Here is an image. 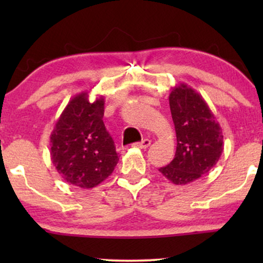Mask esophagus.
<instances>
[{
  "mask_svg": "<svg viewBox=\"0 0 263 263\" xmlns=\"http://www.w3.org/2000/svg\"><path fill=\"white\" fill-rule=\"evenodd\" d=\"M149 145H151V140H148V139H145V140H142L141 142L134 143V146H135V147H139V148H142V149H145V148H148Z\"/></svg>",
  "mask_w": 263,
  "mask_h": 263,
  "instance_id": "obj_1",
  "label": "esophagus"
}]
</instances>
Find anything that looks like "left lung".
<instances>
[{"label":"left lung","mask_w":263,"mask_h":263,"mask_svg":"<svg viewBox=\"0 0 263 263\" xmlns=\"http://www.w3.org/2000/svg\"><path fill=\"white\" fill-rule=\"evenodd\" d=\"M177 147L175 158L159 171L177 185H184L210 172L220 158L221 128L202 96L179 84L168 97Z\"/></svg>","instance_id":"1"}]
</instances>
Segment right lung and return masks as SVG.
Masks as SVG:
<instances>
[{"instance_id": "obj_1", "label": "right lung", "mask_w": 263, "mask_h": 263, "mask_svg": "<svg viewBox=\"0 0 263 263\" xmlns=\"http://www.w3.org/2000/svg\"><path fill=\"white\" fill-rule=\"evenodd\" d=\"M104 98L89 102L82 92L70 99L50 135V156L64 181L91 189L112 174L118 163L114 140L106 132Z\"/></svg>"}]
</instances>
